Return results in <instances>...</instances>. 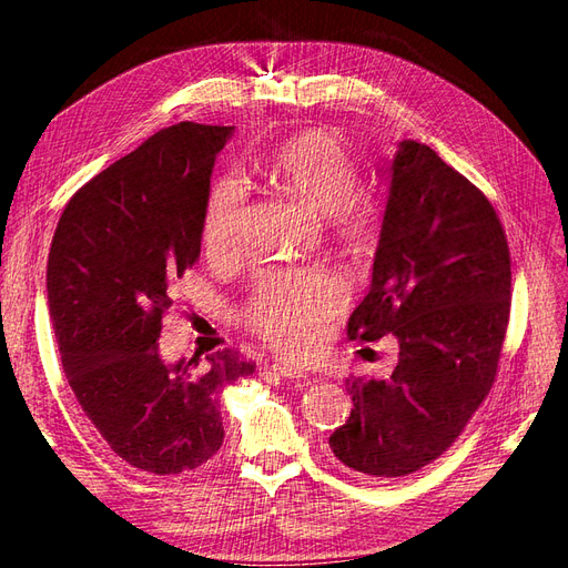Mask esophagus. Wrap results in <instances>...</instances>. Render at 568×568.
Instances as JSON below:
<instances>
[{"label":"esophagus","mask_w":568,"mask_h":568,"mask_svg":"<svg viewBox=\"0 0 568 568\" xmlns=\"http://www.w3.org/2000/svg\"><path fill=\"white\" fill-rule=\"evenodd\" d=\"M272 372H277L280 376H284V379H296V382L305 379L303 372H298V369H294V367H288V365H282V363H274V365H272Z\"/></svg>","instance_id":"obj_1"}]
</instances>
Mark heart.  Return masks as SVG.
<instances>
[{"label": "heart", "instance_id": "heart-1", "mask_svg": "<svg viewBox=\"0 0 568 568\" xmlns=\"http://www.w3.org/2000/svg\"><path fill=\"white\" fill-rule=\"evenodd\" d=\"M261 173L286 194L326 213V236L341 248L365 251L382 227L379 205L357 192V165L329 130L311 128L272 146ZM246 186L217 178L203 201L201 242L213 261L230 263L244 251ZM346 303V282L324 267H274L255 280L242 322L267 346L291 359H311L329 320Z\"/></svg>", "mask_w": 568, "mask_h": 568}]
</instances>
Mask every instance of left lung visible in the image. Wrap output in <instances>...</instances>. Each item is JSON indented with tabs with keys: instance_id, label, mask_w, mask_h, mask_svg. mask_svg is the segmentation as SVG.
I'll use <instances>...</instances> for the list:
<instances>
[{
	"instance_id": "8db88e82",
	"label": "left lung",
	"mask_w": 568,
	"mask_h": 568,
	"mask_svg": "<svg viewBox=\"0 0 568 568\" xmlns=\"http://www.w3.org/2000/svg\"><path fill=\"white\" fill-rule=\"evenodd\" d=\"M511 257L493 203L434 149L403 142L351 341L398 338L386 379H348L353 412L329 436L348 469L398 478L438 459L490 393L509 324Z\"/></svg>"
}]
</instances>
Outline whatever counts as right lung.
Masks as SVG:
<instances>
[{"label": "right lung", "instance_id": "1", "mask_svg": "<svg viewBox=\"0 0 568 568\" xmlns=\"http://www.w3.org/2000/svg\"><path fill=\"white\" fill-rule=\"evenodd\" d=\"M234 128H163L65 203L47 261L49 317L68 386L111 450L170 476L225 438L220 393L255 372L222 348L168 367L159 355L178 282L201 255V213Z\"/></svg>", "mask_w": 568, "mask_h": 568}]
</instances>
